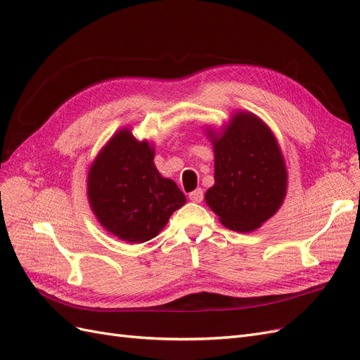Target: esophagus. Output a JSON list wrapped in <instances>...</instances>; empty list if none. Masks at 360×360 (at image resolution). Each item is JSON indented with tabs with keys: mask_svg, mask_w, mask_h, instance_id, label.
<instances>
[{
	"mask_svg": "<svg viewBox=\"0 0 360 360\" xmlns=\"http://www.w3.org/2000/svg\"><path fill=\"white\" fill-rule=\"evenodd\" d=\"M204 198V193H202V189H195L189 193V200L193 201V202H201Z\"/></svg>",
	"mask_w": 360,
	"mask_h": 360,
	"instance_id": "esophagus-1",
	"label": "esophagus"
}]
</instances>
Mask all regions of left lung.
<instances>
[{
  "mask_svg": "<svg viewBox=\"0 0 360 360\" xmlns=\"http://www.w3.org/2000/svg\"><path fill=\"white\" fill-rule=\"evenodd\" d=\"M213 150L214 184L205 201L226 228L254 231L285 197L287 169L276 139L258 117L238 112L221 138H213Z\"/></svg>",
  "mask_w": 360,
  "mask_h": 360,
  "instance_id": "1",
  "label": "left lung"
}]
</instances>
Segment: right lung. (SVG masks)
Listing matches in <instances>:
<instances>
[{"label":"right lung","instance_id":"1","mask_svg":"<svg viewBox=\"0 0 360 360\" xmlns=\"http://www.w3.org/2000/svg\"><path fill=\"white\" fill-rule=\"evenodd\" d=\"M155 151L127 129L108 143L89 172V200L97 219L129 243H144L163 230L186 202L184 193L155 167Z\"/></svg>","mask_w":360,"mask_h":360}]
</instances>
